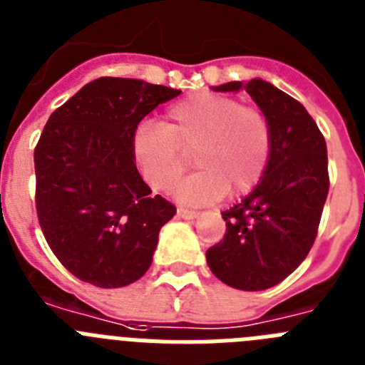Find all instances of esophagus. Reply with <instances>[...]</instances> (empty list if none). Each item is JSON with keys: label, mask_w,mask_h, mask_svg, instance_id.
I'll list each match as a JSON object with an SVG mask.
<instances>
[{"label": "esophagus", "mask_w": 365, "mask_h": 365, "mask_svg": "<svg viewBox=\"0 0 365 365\" xmlns=\"http://www.w3.org/2000/svg\"><path fill=\"white\" fill-rule=\"evenodd\" d=\"M177 215H179V217H182V219H195L199 215V212L190 210V208H182V206H179V208H177Z\"/></svg>", "instance_id": "obj_1"}]
</instances>
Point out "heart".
<instances>
[{"label": "heart", "mask_w": 365, "mask_h": 365, "mask_svg": "<svg viewBox=\"0 0 365 365\" xmlns=\"http://www.w3.org/2000/svg\"><path fill=\"white\" fill-rule=\"evenodd\" d=\"M272 151V125L256 106L217 93H195L164 113L163 124H140L131 137V155L144 182L168 192L188 170L199 172L175 188L188 205H210L230 193L240 197L257 185Z\"/></svg>", "instance_id": "obj_1"}]
</instances>
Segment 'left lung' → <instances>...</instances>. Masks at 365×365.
<instances>
[{"mask_svg":"<svg viewBox=\"0 0 365 365\" xmlns=\"http://www.w3.org/2000/svg\"><path fill=\"white\" fill-rule=\"evenodd\" d=\"M241 87L269 117L272 151L254 192L222 212L227 232L206 250V261L222 283L265 291L294 272L314 245L329 193L327 146L307 109L265 80L228 82L215 91Z\"/></svg>","mask_w":365,"mask_h":365,"instance_id":"left-lung-1","label":"left lung"}]
</instances>
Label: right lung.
<instances>
[{
  "instance_id": "right-lung-1",
  "label": "right lung",
  "mask_w": 365,
  "mask_h": 365,
  "mask_svg": "<svg viewBox=\"0 0 365 365\" xmlns=\"http://www.w3.org/2000/svg\"><path fill=\"white\" fill-rule=\"evenodd\" d=\"M179 89L102 76L86 83L45 124L34 148L36 214L58 261L104 289L143 278L175 206L151 197L135 166L138 122Z\"/></svg>"
}]
</instances>
